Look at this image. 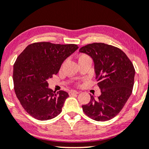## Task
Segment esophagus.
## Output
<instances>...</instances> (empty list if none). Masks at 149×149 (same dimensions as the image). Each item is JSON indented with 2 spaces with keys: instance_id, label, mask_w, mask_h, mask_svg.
Returning <instances> with one entry per match:
<instances>
[{
  "instance_id": "esophagus-1",
  "label": "esophagus",
  "mask_w": 149,
  "mask_h": 149,
  "mask_svg": "<svg viewBox=\"0 0 149 149\" xmlns=\"http://www.w3.org/2000/svg\"><path fill=\"white\" fill-rule=\"evenodd\" d=\"M69 93L70 95H74V94H78L79 92L77 91H75V90H71V91H69Z\"/></svg>"
}]
</instances>
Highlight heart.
I'll list each match as a JSON object with an SVG mask.
<instances>
[{
	"instance_id": "obj_1",
	"label": "heart",
	"mask_w": 149,
	"mask_h": 149,
	"mask_svg": "<svg viewBox=\"0 0 149 149\" xmlns=\"http://www.w3.org/2000/svg\"><path fill=\"white\" fill-rule=\"evenodd\" d=\"M87 59L91 60V58H90V57L86 55V54H81V55L79 56L78 61H84V60H87Z\"/></svg>"
}]
</instances>
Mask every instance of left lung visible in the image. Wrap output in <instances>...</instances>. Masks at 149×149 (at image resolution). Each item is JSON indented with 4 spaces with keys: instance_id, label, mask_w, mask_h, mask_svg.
<instances>
[{
    "instance_id": "1",
    "label": "left lung",
    "mask_w": 149,
    "mask_h": 149,
    "mask_svg": "<svg viewBox=\"0 0 149 149\" xmlns=\"http://www.w3.org/2000/svg\"><path fill=\"white\" fill-rule=\"evenodd\" d=\"M79 52L93 58L95 79L101 90L97 98L91 95L82 110L96 121H107L122 110L133 91L135 69L125 53L112 45L94 42L82 47Z\"/></svg>"
}]
</instances>
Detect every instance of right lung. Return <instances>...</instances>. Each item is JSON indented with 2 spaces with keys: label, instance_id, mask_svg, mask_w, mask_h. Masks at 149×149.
I'll list each match as a JSON object with an SVG mask.
<instances>
[{
  "label": "right lung",
  "instance_id": "right-lung-1",
  "mask_svg": "<svg viewBox=\"0 0 149 149\" xmlns=\"http://www.w3.org/2000/svg\"><path fill=\"white\" fill-rule=\"evenodd\" d=\"M78 49L74 44L34 42L18 56L13 71L14 91L33 118L47 120L61 113L69 94L62 90L56 93L48 88L47 80L57 74L64 61Z\"/></svg>",
  "mask_w": 149,
  "mask_h": 149
}]
</instances>
